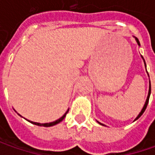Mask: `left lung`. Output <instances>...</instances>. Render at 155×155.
Segmentation results:
<instances>
[{"label": "left lung", "mask_w": 155, "mask_h": 155, "mask_svg": "<svg viewBox=\"0 0 155 155\" xmlns=\"http://www.w3.org/2000/svg\"><path fill=\"white\" fill-rule=\"evenodd\" d=\"M136 39V41H137V43H138V45H140V42H139V40H138V39ZM150 93H151V84H150V86H149V91H148V96H147V101H146V104H145V105H144V107H143V109L141 110V111H140V113L139 114V116L136 117V119L135 120H137L139 117H140V116L144 113V111H145V110L147 109V104H148V100H149V97H150Z\"/></svg>", "instance_id": "left-lung-1"}]
</instances>
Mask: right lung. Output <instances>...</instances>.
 Instances as JSON below:
<instances>
[{"label": "right lung", "instance_id": "obj_1", "mask_svg": "<svg viewBox=\"0 0 155 155\" xmlns=\"http://www.w3.org/2000/svg\"><path fill=\"white\" fill-rule=\"evenodd\" d=\"M68 113V111L64 115V116L61 117V118H59L58 120H57V121H55V122H50V123H39V122H30V121H28V122H32L33 124H35V125H38V126H44V127H51V126H53V125H56V124H58V123H59V122H61V121H63L64 120V118L65 117V116H66V114Z\"/></svg>", "mask_w": 155, "mask_h": 155}]
</instances>
